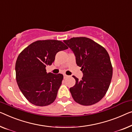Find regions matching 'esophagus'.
Masks as SVG:
<instances>
[{
  "label": "esophagus",
  "instance_id": "34e87169",
  "mask_svg": "<svg viewBox=\"0 0 132 132\" xmlns=\"http://www.w3.org/2000/svg\"><path fill=\"white\" fill-rule=\"evenodd\" d=\"M63 77H64V79H66L68 77V76L66 75V74H64V75H63Z\"/></svg>",
  "mask_w": 132,
  "mask_h": 132
}]
</instances>
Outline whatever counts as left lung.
Masks as SVG:
<instances>
[{
    "label": "left lung",
    "instance_id": "obj_1",
    "mask_svg": "<svg viewBox=\"0 0 132 132\" xmlns=\"http://www.w3.org/2000/svg\"><path fill=\"white\" fill-rule=\"evenodd\" d=\"M63 42L73 51L76 64L83 73L80 80L73 76L75 85L70 88L73 98L82 105L98 103L107 92L113 76L109 53L103 46L86 37H73Z\"/></svg>",
    "mask_w": 132,
    "mask_h": 132
}]
</instances>
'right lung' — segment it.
Instances as JSON below:
<instances>
[{
	"label": "right lung",
	"instance_id": "obj_1",
	"mask_svg": "<svg viewBox=\"0 0 132 132\" xmlns=\"http://www.w3.org/2000/svg\"><path fill=\"white\" fill-rule=\"evenodd\" d=\"M67 47L61 41L38 40L31 43L18 57L16 79L19 89L29 102L46 106L56 100L63 75L46 72V66L54 61L57 53Z\"/></svg>",
	"mask_w": 132,
	"mask_h": 132
}]
</instances>
